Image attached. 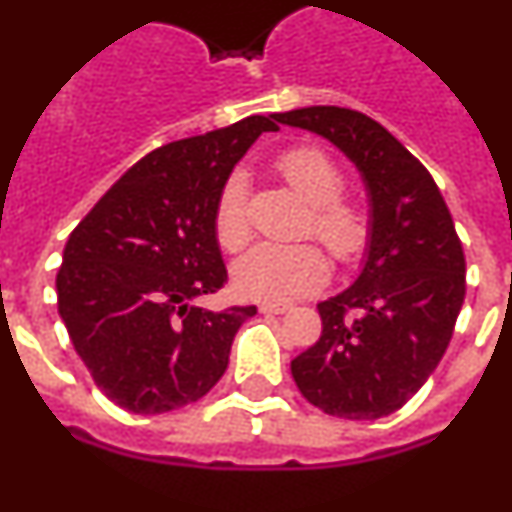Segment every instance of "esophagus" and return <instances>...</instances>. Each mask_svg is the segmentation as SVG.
I'll list each match as a JSON object with an SVG mask.
<instances>
[{"instance_id":"esophagus-1","label":"esophagus","mask_w":512,"mask_h":512,"mask_svg":"<svg viewBox=\"0 0 512 512\" xmlns=\"http://www.w3.org/2000/svg\"><path fill=\"white\" fill-rule=\"evenodd\" d=\"M260 310L262 313H288V310H293V303H285V300H265V303H260Z\"/></svg>"}]
</instances>
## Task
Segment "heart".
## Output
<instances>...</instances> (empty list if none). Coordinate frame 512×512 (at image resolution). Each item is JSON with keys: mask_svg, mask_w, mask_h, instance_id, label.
<instances>
[{"mask_svg": "<svg viewBox=\"0 0 512 512\" xmlns=\"http://www.w3.org/2000/svg\"><path fill=\"white\" fill-rule=\"evenodd\" d=\"M275 169L310 204L313 232L341 262L364 255L371 242V217L361 204L341 199L343 174L336 161L315 146H295L275 159ZM247 181L240 171L227 176L214 204V234L224 250H240L250 237ZM331 275L326 255L310 242H260L232 267L237 293L255 300L303 298L323 288Z\"/></svg>", "mask_w": 512, "mask_h": 512, "instance_id": "heart-1", "label": "heart"}]
</instances>
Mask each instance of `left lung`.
Wrapping results in <instances>:
<instances>
[{"mask_svg": "<svg viewBox=\"0 0 512 512\" xmlns=\"http://www.w3.org/2000/svg\"><path fill=\"white\" fill-rule=\"evenodd\" d=\"M328 138L361 171L371 242L356 283L318 303L321 338L293 358L300 394L331 417H389L450 346L465 300V252L432 174L381 123L338 105L272 113Z\"/></svg>", "mask_w": 512, "mask_h": 512, "instance_id": "left-lung-1", "label": "left lung"}]
</instances>
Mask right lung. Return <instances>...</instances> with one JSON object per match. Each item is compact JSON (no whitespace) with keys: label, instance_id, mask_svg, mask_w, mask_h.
Instances as JSON below:
<instances>
[{"label":"right lung","instance_id":"1","mask_svg":"<svg viewBox=\"0 0 512 512\" xmlns=\"http://www.w3.org/2000/svg\"><path fill=\"white\" fill-rule=\"evenodd\" d=\"M272 116L166 143L133 164L70 234L57 310L95 386L133 414L199 401L227 371L255 305L199 308L227 283L214 204Z\"/></svg>","mask_w":512,"mask_h":512}]
</instances>
